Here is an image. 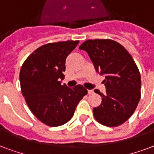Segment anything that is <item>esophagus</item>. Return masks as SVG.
<instances>
[{"instance_id":"1","label":"esophagus","mask_w":154,"mask_h":154,"mask_svg":"<svg viewBox=\"0 0 154 154\" xmlns=\"http://www.w3.org/2000/svg\"><path fill=\"white\" fill-rule=\"evenodd\" d=\"M88 92L89 95H91V94H93V90H88Z\"/></svg>"}]
</instances>
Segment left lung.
Here are the masks:
<instances>
[{
	"label": "left lung",
	"instance_id": "8db88e82",
	"mask_svg": "<svg viewBox=\"0 0 154 154\" xmlns=\"http://www.w3.org/2000/svg\"><path fill=\"white\" fill-rule=\"evenodd\" d=\"M79 48L87 51L96 72L105 75L106 94L100 105L93 108L94 117L100 124L117 127L128 120L140 98V71L126 49L111 39H89Z\"/></svg>",
	"mask_w": 154,
	"mask_h": 154
}]
</instances>
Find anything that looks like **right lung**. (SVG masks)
<instances>
[{
  "instance_id": "right-lung-1",
  "label": "right lung",
  "mask_w": 154,
  "mask_h": 154,
  "mask_svg": "<svg viewBox=\"0 0 154 154\" xmlns=\"http://www.w3.org/2000/svg\"><path fill=\"white\" fill-rule=\"evenodd\" d=\"M79 41L45 44L28 56L20 71L22 96L29 108L41 122L63 125L73 116L78 103L88 94L83 86L62 85L65 62Z\"/></svg>"
}]
</instances>
